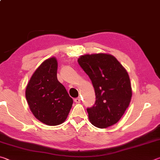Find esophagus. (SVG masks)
I'll list each match as a JSON object with an SVG mask.
<instances>
[{
	"label": "esophagus",
	"mask_w": 160,
	"mask_h": 160,
	"mask_svg": "<svg viewBox=\"0 0 160 160\" xmlns=\"http://www.w3.org/2000/svg\"><path fill=\"white\" fill-rule=\"evenodd\" d=\"M80 101H81L80 97H77V98H75L74 99V102H76V103H80Z\"/></svg>",
	"instance_id": "obj_1"
}]
</instances>
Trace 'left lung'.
<instances>
[{
  "mask_svg": "<svg viewBox=\"0 0 160 160\" xmlns=\"http://www.w3.org/2000/svg\"><path fill=\"white\" fill-rule=\"evenodd\" d=\"M78 61L90 78L95 91V103L87 109L91 123L101 128L116 123L131 99L128 72L115 57L109 54H87L81 56Z\"/></svg>",
  "mask_w": 160,
  "mask_h": 160,
  "instance_id": "8db88e82",
  "label": "left lung"
}]
</instances>
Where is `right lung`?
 Wrapping results in <instances>:
<instances>
[{"instance_id":"1","label":"right lung","mask_w":160,"mask_h":160,"mask_svg":"<svg viewBox=\"0 0 160 160\" xmlns=\"http://www.w3.org/2000/svg\"><path fill=\"white\" fill-rule=\"evenodd\" d=\"M35 117L48 126L64 122L72 107V99L57 79V61L50 58L32 75L25 92Z\"/></svg>"}]
</instances>
